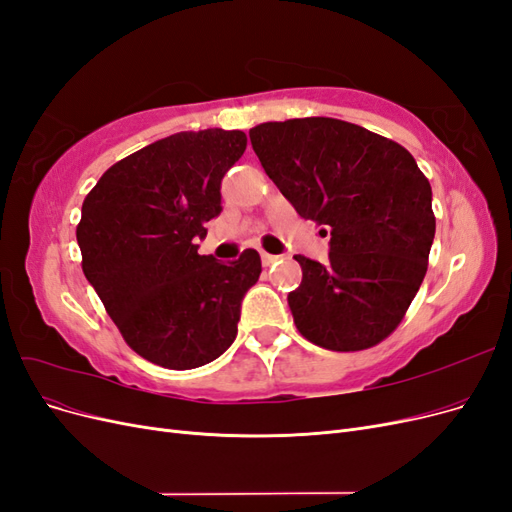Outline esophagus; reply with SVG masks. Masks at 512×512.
I'll return each mask as SVG.
<instances>
[{"instance_id": "1", "label": "esophagus", "mask_w": 512, "mask_h": 512, "mask_svg": "<svg viewBox=\"0 0 512 512\" xmlns=\"http://www.w3.org/2000/svg\"><path fill=\"white\" fill-rule=\"evenodd\" d=\"M260 258H262V265H265V267H271L273 262H277V260H280L282 256H275V254H267V252H262V254H260Z\"/></svg>"}]
</instances>
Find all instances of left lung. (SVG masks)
I'll return each instance as SVG.
<instances>
[{"mask_svg":"<svg viewBox=\"0 0 512 512\" xmlns=\"http://www.w3.org/2000/svg\"><path fill=\"white\" fill-rule=\"evenodd\" d=\"M250 141L301 218L331 232L327 265L294 256L303 280L288 305L299 333L335 352L380 344L427 273L436 235L427 177L408 149L342 119L260 123Z\"/></svg>","mask_w":512,"mask_h":512,"instance_id":"obj_1","label":"left lung"}]
</instances>
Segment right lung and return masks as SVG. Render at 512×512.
<instances>
[{"label":"right lung","mask_w":512,"mask_h":512,"mask_svg":"<svg viewBox=\"0 0 512 512\" xmlns=\"http://www.w3.org/2000/svg\"><path fill=\"white\" fill-rule=\"evenodd\" d=\"M241 130L179 132L113 164L85 196L76 241L83 273L126 344L166 369H194L237 337L260 256L198 254L220 185L245 151Z\"/></svg>","instance_id":"1"}]
</instances>
